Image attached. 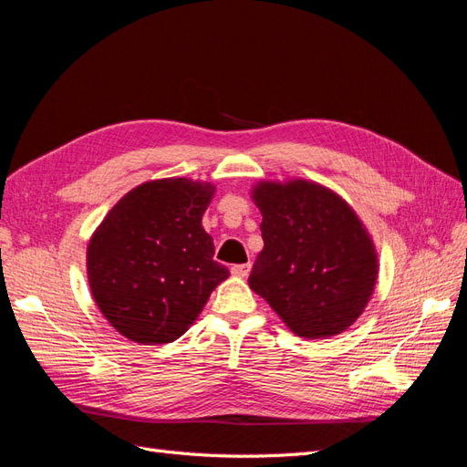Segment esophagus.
<instances>
[{"mask_svg":"<svg viewBox=\"0 0 467 467\" xmlns=\"http://www.w3.org/2000/svg\"><path fill=\"white\" fill-rule=\"evenodd\" d=\"M251 271V263H245V265H234L232 266V275L234 276H239V278H245Z\"/></svg>","mask_w":467,"mask_h":467,"instance_id":"obj_1","label":"esophagus"}]
</instances>
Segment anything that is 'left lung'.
Masks as SVG:
<instances>
[{
    "label": "left lung",
    "instance_id": "1",
    "mask_svg": "<svg viewBox=\"0 0 467 467\" xmlns=\"http://www.w3.org/2000/svg\"><path fill=\"white\" fill-rule=\"evenodd\" d=\"M263 251L249 288L304 338L347 331L364 312L378 278V253L341 196L314 181H259Z\"/></svg>",
    "mask_w": 467,
    "mask_h": 467
}]
</instances>
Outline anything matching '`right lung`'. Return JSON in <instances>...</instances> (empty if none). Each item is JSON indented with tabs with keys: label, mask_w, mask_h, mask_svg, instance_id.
<instances>
[{
	"label": "right lung",
	"mask_w": 467,
	"mask_h": 467,
	"mask_svg": "<svg viewBox=\"0 0 467 467\" xmlns=\"http://www.w3.org/2000/svg\"><path fill=\"white\" fill-rule=\"evenodd\" d=\"M216 187L185 177L148 181L109 210L89 239L93 300L120 335L165 345L185 333L230 276L202 228Z\"/></svg>",
	"instance_id": "1"
}]
</instances>
